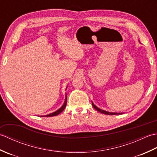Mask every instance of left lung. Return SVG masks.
I'll list each match as a JSON object with an SVG mask.
<instances>
[{
    "instance_id": "8db88e82",
    "label": "left lung",
    "mask_w": 157,
    "mask_h": 157,
    "mask_svg": "<svg viewBox=\"0 0 157 157\" xmlns=\"http://www.w3.org/2000/svg\"><path fill=\"white\" fill-rule=\"evenodd\" d=\"M92 106H93V107H94L96 111H99L100 113H103V114H105V115H120V114H122V113H113V112H109V111H105V110H102V109H99L98 107H97V106H96L94 103H93L92 102Z\"/></svg>"
}]
</instances>
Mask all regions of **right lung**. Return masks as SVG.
I'll return each mask as SVG.
<instances>
[{
	"instance_id": "obj_1",
	"label": "right lung",
	"mask_w": 157,
	"mask_h": 157,
	"mask_svg": "<svg viewBox=\"0 0 157 157\" xmlns=\"http://www.w3.org/2000/svg\"><path fill=\"white\" fill-rule=\"evenodd\" d=\"M66 105H67V96H66V98H65V101L64 105H63L61 106V107L59 109H58L57 111H55V112L50 113V114H48V115H42V116H41V117H53V116L58 115H59V114H60V113H61V112H63V110L65 109Z\"/></svg>"
}]
</instances>
